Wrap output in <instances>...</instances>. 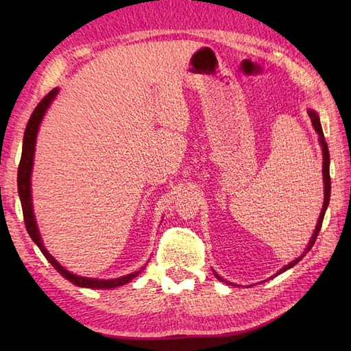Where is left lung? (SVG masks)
<instances>
[{
  "instance_id": "obj_1",
  "label": "left lung",
  "mask_w": 351,
  "mask_h": 351,
  "mask_svg": "<svg viewBox=\"0 0 351 351\" xmlns=\"http://www.w3.org/2000/svg\"><path fill=\"white\" fill-rule=\"evenodd\" d=\"M308 113H309V117H311V121H312V125H314V128H315L317 134L319 136V145H322V149H323V180H324V202H323V210H322V213H319V217H318V223H317V226H315V230H314V234H312L311 241H309L308 247H306V250H304L303 255L299 256L297 259H294L293 263H289L288 265L280 268V270H279L278 273H276L274 276H278V274H280V273H283V271H287L288 268L294 267V265H295L297 263H299L300 259H303V256L306 255V253L312 249V245H314V243H315V240H317V237H318L319 229H322L323 219H324V214H326V210H327V205H329V200H330V171H329V167H330V155H329V147H327V143H326V140H324V134H323L322 123H319L318 114L315 113L314 110H309ZM214 274H215V278H217L219 280L226 282V283H229V285H234V283H230V282L225 280L223 278H220V276H219L217 273H214Z\"/></svg>"
}]
</instances>
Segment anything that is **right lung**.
I'll return each instance as SVG.
<instances>
[{"label": "right lung", "mask_w": 351, "mask_h": 351, "mask_svg": "<svg viewBox=\"0 0 351 351\" xmlns=\"http://www.w3.org/2000/svg\"><path fill=\"white\" fill-rule=\"evenodd\" d=\"M58 93V88H52V90L45 96V98L37 104V107L34 108L33 114L29 116V121L27 123V128L24 132V141H22V155H21V162L18 167V191H19V199H21V205H22V213H24V221H25V228L28 230L32 240L37 244V247L40 249V252L49 261V264L56 268V270L60 273L64 279H68L72 282L73 285L77 287H83V288H93V289H110V288H117L121 285H125V283L131 282L134 278H137L140 271H134L131 274L122 276V278L117 279H92V278H84V276H77L71 271L66 270L60 264L57 263V259L51 255V253L45 249V245L42 243V238L39 234V229H37V223L34 219V213H33V204H32V171H33V160H34V146H36V137H37V131H39V125L42 122V119L47 113L48 107L51 106V102L54 101V98Z\"/></svg>", "instance_id": "obj_1"}]
</instances>
